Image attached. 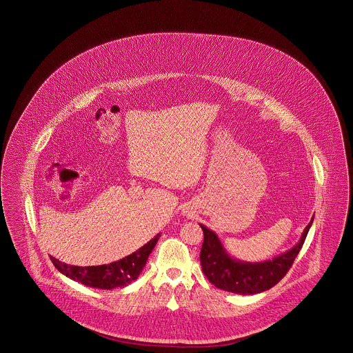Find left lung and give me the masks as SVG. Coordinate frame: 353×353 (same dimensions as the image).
Returning <instances> with one entry per match:
<instances>
[{"label": "left lung", "mask_w": 353, "mask_h": 353, "mask_svg": "<svg viewBox=\"0 0 353 353\" xmlns=\"http://www.w3.org/2000/svg\"><path fill=\"white\" fill-rule=\"evenodd\" d=\"M314 218L306 226L296 245L288 252L264 263H245L232 259L227 254L216 234L203 225V243L201 248L202 272L218 289L235 294H256L265 292L281 281L288 270L292 268L296 254L301 251Z\"/></svg>", "instance_id": "obj_1"}]
</instances>
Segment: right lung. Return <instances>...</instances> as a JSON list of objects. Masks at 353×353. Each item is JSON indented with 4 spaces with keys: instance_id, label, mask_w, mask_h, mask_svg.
<instances>
[{
    "instance_id": "right-lung-1",
    "label": "right lung",
    "mask_w": 353,
    "mask_h": 353,
    "mask_svg": "<svg viewBox=\"0 0 353 353\" xmlns=\"http://www.w3.org/2000/svg\"><path fill=\"white\" fill-rule=\"evenodd\" d=\"M159 236L160 234H157L154 239L143 245L137 252L108 265L84 268L64 264L55 257H51V261L60 273L70 277L73 281L81 282L86 286L106 290H110L114 288H123L138 279L141 269L144 268L147 263L148 256L155 247L156 241L159 240Z\"/></svg>"
}]
</instances>
